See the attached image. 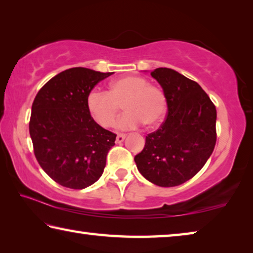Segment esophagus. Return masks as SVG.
Here are the masks:
<instances>
[{
    "label": "esophagus",
    "mask_w": 253,
    "mask_h": 253,
    "mask_svg": "<svg viewBox=\"0 0 253 253\" xmlns=\"http://www.w3.org/2000/svg\"><path fill=\"white\" fill-rule=\"evenodd\" d=\"M125 137H126L125 134H118L117 137H116V142H117V143L124 142V139H125Z\"/></svg>",
    "instance_id": "esophagus-1"
}]
</instances>
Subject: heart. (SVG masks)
<instances>
[{
  "mask_svg": "<svg viewBox=\"0 0 253 253\" xmlns=\"http://www.w3.org/2000/svg\"><path fill=\"white\" fill-rule=\"evenodd\" d=\"M121 105L126 113L119 119V128L132 129L143 123L152 127L164 117L166 98L160 88L148 84L146 79L137 76H126L113 81L108 92L95 89L87 96L88 111L104 128L114 125Z\"/></svg>",
  "mask_w": 253,
  "mask_h": 253,
  "instance_id": "obj_1",
  "label": "heart"
}]
</instances>
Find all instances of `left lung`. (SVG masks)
<instances>
[{"mask_svg": "<svg viewBox=\"0 0 253 253\" xmlns=\"http://www.w3.org/2000/svg\"><path fill=\"white\" fill-rule=\"evenodd\" d=\"M162 85L168 116L146 136L135 156L143 176L158 186L172 187L198 174L216 143V109L201 85L169 68L151 72Z\"/></svg>", "mask_w": 253, "mask_h": 253, "instance_id": "8db88e82", "label": "left lung"}]
</instances>
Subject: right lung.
<instances>
[{
	"label": "right lung",
	"instance_id": "right-lung-1",
	"mask_svg": "<svg viewBox=\"0 0 253 253\" xmlns=\"http://www.w3.org/2000/svg\"><path fill=\"white\" fill-rule=\"evenodd\" d=\"M113 72L71 68L51 78L32 104L29 123L33 152L60 185L83 190L98 181L116 134L93 121L87 96Z\"/></svg>",
	"mask_w": 253,
	"mask_h": 253
}]
</instances>
